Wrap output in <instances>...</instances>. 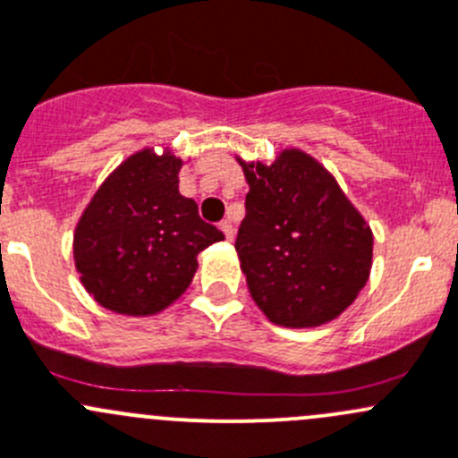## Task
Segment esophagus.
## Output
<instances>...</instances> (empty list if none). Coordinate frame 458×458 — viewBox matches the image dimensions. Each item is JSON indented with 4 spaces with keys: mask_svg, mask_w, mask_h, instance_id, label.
Masks as SVG:
<instances>
[{
    "mask_svg": "<svg viewBox=\"0 0 458 458\" xmlns=\"http://www.w3.org/2000/svg\"><path fill=\"white\" fill-rule=\"evenodd\" d=\"M221 230H224V234L225 237L230 239V242H233V237H234V225H233V221L230 219H225V221H221Z\"/></svg>",
    "mask_w": 458,
    "mask_h": 458,
    "instance_id": "34e87169",
    "label": "esophagus"
}]
</instances>
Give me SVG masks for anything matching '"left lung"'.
<instances>
[{"instance_id": "left-lung-1", "label": "left lung", "mask_w": 458, "mask_h": 458, "mask_svg": "<svg viewBox=\"0 0 458 458\" xmlns=\"http://www.w3.org/2000/svg\"><path fill=\"white\" fill-rule=\"evenodd\" d=\"M239 165L250 192L234 248L252 300L282 327L335 319L369 277L374 237L367 221L300 149H284L273 165Z\"/></svg>"}]
</instances>
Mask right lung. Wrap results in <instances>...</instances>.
I'll return each mask as SVG.
<instances>
[{"label":"right lung","instance_id":"right-lung-1","mask_svg":"<svg viewBox=\"0 0 458 458\" xmlns=\"http://www.w3.org/2000/svg\"><path fill=\"white\" fill-rule=\"evenodd\" d=\"M181 158L134 154L98 188L73 234L75 268L105 309L154 315L197 273V255L224 239L179 192Z\"/></svg>","mask_w":458,"mask_h":458}]
</instances>
